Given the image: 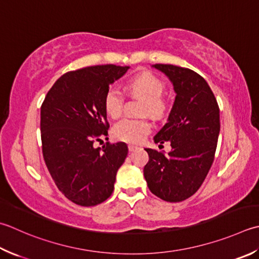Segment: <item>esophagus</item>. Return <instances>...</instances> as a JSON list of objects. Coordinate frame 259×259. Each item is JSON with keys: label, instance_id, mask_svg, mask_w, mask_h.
Listing matches in <instances>:
<instances>
[{"label": "esophagus", "instance_id": "esophagus-1", "mask_svg": "<svg viewBox=\"0 0 259 259\" xmlns=\"http://www.w3.org/2000/svg\"><path fill=\"white\" fill-rule=\"evenodd\" d=\"M128 148H129V151H134V150H136L137 148H138V146H135V145H128Z\"/></svg>", "mask_w": 259, "mask_h": 259}]
</instances>
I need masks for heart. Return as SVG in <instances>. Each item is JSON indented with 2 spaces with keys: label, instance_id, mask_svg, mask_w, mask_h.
<instances>
[{
  "label": "heart",
  "instance_id": "1",
  "mask_svg": "<svg viewBox=\"0 0 259 259\" xmlns=\"http://www.w3.org/2000/svg\"><path fill=\"white\" fill-rule=\"evenodd\" d=\"M128 88L136 94L147 100L145 112L154 116H163L168 109V103L164 98L165 82L158 75L149 70H144L135 75L129 80ZM104 110L112 119H119L123 112L124 95L119 88L111 86L104 95ZM151 130V123L146 119L124 118L116 123L112 129V135L116 140L124 143L138 144L143 141Z\"/></svg>",
  "mask_w": 259,
  "mask_h": 259
}]
</instances>
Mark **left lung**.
<instances>
[{
	"label": "left lung",
	"mask_w": 259,
	"mask_h": 259,
	"mask_svg": "<svg viewBox=\"0 0 259 259\" xmlns=\"http://www.w3.org/2000/svg\"><path fill=\"white\" fill-rule=\"evenodd\" d=\"M174 85L176 98L167 123L154 137L169 141L168 154L146 148L144 176L150 192L167 202H181L200 189L213 163L220 133L219 105L209 84L190 68L155 64ZM161 146V145H159Z\"/></svg>",
	"instance_id": "obj_1"
}]
</instances>
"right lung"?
I'll return each mask as SVG.
<instances>
[{
  "instance_id": "add662e5",
  "label": "right lung",
  "mask_w": 259,
  "mask_h": 259,
  "mask_svg": "<svg viewBox=\"0 0 259 259\" xmlns=\"http://www.w3.org/2000/svg\"><path fill=\"white\" fill-rule=\"evenodd\" d=\"M128 68L108 64L70 70L56 80L41 104L45 163L58 190L75 204L93 206L108 199L128 155L124 143L93 147L110 128L106 91Z\"/></svg>"
}]
</instances>
